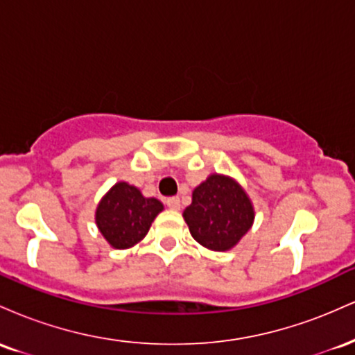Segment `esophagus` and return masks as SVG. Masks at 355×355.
<instances>
[{
    "label": "esophagus",
    "instance_id": "esophagus-1",
    "mask_svg": "<svg viewBox=\"0 0 355 355\" xmlns=\"http://www.w3.org/2000/svg\"><path fill=\"white\" fill-rule=\"evenodd\" d=\"M166 207L172 210H180V198L178 197H168L166 198Z\"/></svg>",
    "mask_w": 355,
    "mask_h": 355
}]
</instances>
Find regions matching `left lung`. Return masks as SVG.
<instances>
[{"mask_svg": "<svg viewBox=\"0 0 355 355\" xmlns=\"http://www.w3.org/2000/svg\"><path fill=\"white\" fill-rule=\"evenodd\" d=\"M191 237L215 252L229 250L254 222V207L237 182L223 175H210L191 195L183 211Z\"/></svg>", "mask_w": 355, "mask_h": 355, "instance_id": "obj_1", "label": "left lung"}]
</instances>
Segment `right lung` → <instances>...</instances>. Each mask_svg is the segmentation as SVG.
<instances>
[{"mask_svg":"<svg viewBox=\"0 0 355 355\" xmlns=\"http://www.w3.org/2000/svg\"><path fill=\"white\" fill-rule=\"evenodd\" d=\"M162 210L164 205L157 198H145L135 187L120 182L101 198L96 209V225L110 245L128 248L148 234Z\"/></svg>","mask_w":355,"mask_h":355,"instance_id":"1","label":"right lung"}]
</instances>
